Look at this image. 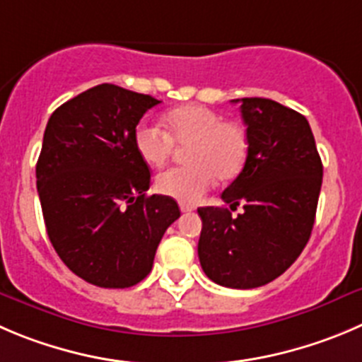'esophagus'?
I'll return each instance as SVG.
<instances>
[{
  "label": "esophagus",
  "instance_id": "esophagus-1",
  "mask_svg": "<svg viewBox=\"0 0 362 362\" xmlns=\"http://www.w3.org/2000/svg\"><path fill=\"white\" fill-rule=\"evenodd\" d=\"M179 208H181V211H183V213H192L195 209L194 206H190V204H181Z\"/></svg>",
  "mask_w": 362,
  "mask_h": 362
}]
</instances>
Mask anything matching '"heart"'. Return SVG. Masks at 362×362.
<instances>
[{"instance_id": "heart-1", "label": "heart", "mask_w": 362, "mask_h": 362, "mask_svg": "<svg viewBox=\"0 0 362 362\" xmlns=\"http://www.w3.org/2000/svg\"><path fill=\"white\" fill-rule=\"evenodd\" d=\"M167 133L149 122H140L133 132L136 154L149 167L167 163L175 146H187V167H175L156 177L161 195L185 204L201 201L216 177L227 183L238 177L249 160L250 140L245 127L223 120L220 113L201 105L168 110L163 115Z\"/></svg>"}]
</instances>
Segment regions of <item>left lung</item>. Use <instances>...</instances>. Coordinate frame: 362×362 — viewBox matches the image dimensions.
I'll return each instance as SVG.
<instances>
[{"instance_id":"8db88e82","label":"left lung","mask_w":362,"mask_h":362,"mask_svg":"<svg viewBox=\"0 0 362 362\" xmlns=\"http://www.w3.org/2000/svg\"><path fill=\"white\" fill-rule=\"evenodd\" d=\"M249 160L223 190L229 208H199V261L226 288H259L295 263L311 236L323 167L308 119L264 98H243ZM244 211L233 217L230 211Z\"/></svg>"}]
</instances>
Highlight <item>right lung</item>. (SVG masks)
<instances>
[{
  "instance_id": "right-lung-1",
  "label": "right lung",
  "mask_w": 362,
  "mask_h": 362,
  "mask_svg": "<svg viewBox=\"0 0 362 362\" xmlns=\"http://www.w3.org/2000/svg\"><path fill=\"white\" fill-rule=\"evenodd\" d=\"M153 95L103 83L58 106L44 132L37 190L47 236L65 267L99 288H129L149 275L167 227L181 211L147 195L151 172L133 132Z\"/></svg>"
}]
</instances>
